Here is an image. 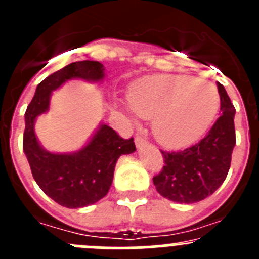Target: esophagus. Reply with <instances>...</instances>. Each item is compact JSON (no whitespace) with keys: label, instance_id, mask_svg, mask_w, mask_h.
I'll return each mask as SVG.
<instances>
[{"label":"esophagus","instance_id":"34e87169","mask_svg":"<svg viewBox=\"0 0 259 259\" xmlns=\"http://www.w3.org/2000/svg\"><path fill=\"white\" fill-rule=\"evenodd\" d=\"M135 144H136L137 149H141V148L148 145V141H146L145 139H143L141 136H136L135 137Z\"/></svg>","mask_w":259,"mask_h":259}]
</instances>
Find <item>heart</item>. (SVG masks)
I'll list each match as a JSON object with an SVG mask.
<instances>
[{"label":"heart","instance_id":"obj_1","mask_svg":"<svg viewBox=\"0 0 259 259\" xmlns=\"http://www.w3.org/2000/svg\"><path fill=\"white\" fill-rule=\"evenodd\" d=\"M130 113L152 120L155 139L166 148H183L209 130L219 111L218 91L206 80L187 75H157L128 91Z\"/></svg>","mask_w":259,"mask_h":259}]
</instances>
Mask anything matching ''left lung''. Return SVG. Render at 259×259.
Returning a JSON list of instances; mask_svg holds the SVG:
<instances>
[{
    "instance_id": "1",
    "label": "left lung",
    "mask_w": 259,
    "mask_h": 259,
    "mask_svg": "<svg viewBox=\"0 0 259 259\" xmlns=\"http://www.w3.org/2000/svg\"><path fill=\"white\" fill-rule=\"evenodd\" d=\"M221 114L200 143L179 152H161L164 166L153 178L162 197L179 203H194L211 196L223 184L236 145L235 113L224 87L217 81Z\"/></svg>"
}]
</instances>
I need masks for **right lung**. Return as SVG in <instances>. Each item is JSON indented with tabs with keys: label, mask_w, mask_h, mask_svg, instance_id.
Listing matches in <instances>:
<instances>
[{
	"label": "right lung",
	"mask_w": 259,
	"mask_h": 259,
	"mask_svg": "<svg viewBox=\"0 0 259 259\" xmlns=\"http://www.w3.org/2000/svg\"><path fill=\"white\" fill-rule=\"evenodd\" d=\"M105 77V67L100 62L70 63L38 84L24 114L23 152L33 179L47 196L68 209L89 206L106 196L119 157L136 150L134 139L124 140L101 122L83 148L70 153H54L41 145L36 136L35 123L38 116L49 111L53 92L66 81L80 79L102 83Z\"/></svg>",
	"instance_id": "1"
}]
</instances>
